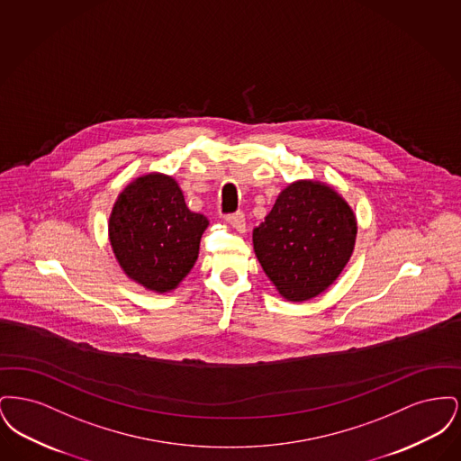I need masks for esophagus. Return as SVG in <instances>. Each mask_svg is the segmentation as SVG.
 <instances>
[{
	"instance_id": "esophagus-1",
	"label": "esophagus",
	"mask_w": 461,
	"mask_h": 461,
	"mask_svg": "<svg viewBox=\"0 0 461 461\" xmlns=\"http://www.w3.org/2000/svg\"><path fill=\"white\" fill-rule=\"evenodd\" d=\"M228 224H231L239 233H245V228H247V222H245V216L241 212L237 214H231V216H226Z\"/></svg>"
}]
</instances>
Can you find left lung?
I'll return each instance as SVG.
<instances>
[{"instance_id":"1","label":"left lung","mask_w":461,"mask_h":461,"mask_svg":"<svg viewBox=\"0 0 461 461\" xmlns=\"http://www.w3.org/2000/svg\"><path fill=\"white\" fill-rule=\"evenodd\" d=\"M357 235L351 205L333 186L297 179L252 231L266 276L290 303L323 294L349 263Z\"/></svg>"}]
</instances>
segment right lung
I'll use <instances>...</instances> for the list:
<instances>
[{
	"mask_svg": "<svg viewBox=\"0 0 461 461\" xmlns=\"http://www.w3.org/2000/svg\"><path fill=\"white\" fill-rule=\"evenodd\" d=\"M209 220L192 212L173 176H138L119 194L109 240L124 275L157 294L177 288L198 259Z\"/></svg>",
	"mask_w": 461,
	"mask_h": 461,
	"instance_id": "add662e5",
	"label": "right lung"
}]
</instances>
